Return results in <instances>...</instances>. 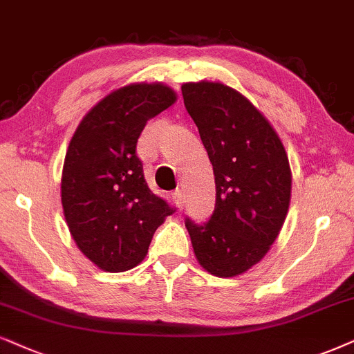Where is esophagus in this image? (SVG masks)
I'll return each instance as SVG.
<instances>
[{"instance_id":"1","label":"esophagus","mask_w":354,"mask_h":354,"mask_svg":"<svg viewBox=\"0 0 354 354\" xmlns=\"http://www.w3.org/2000/svg\"><path fill=\"white\" fill-rule=\"evenodd\" d=\"M173 201L174 204L178 205V207H183V204H185V194H183V191H174L173 192Z\"/></svg>"}]
</instances>
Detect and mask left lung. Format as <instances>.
<instances>
[{"instance_id": "left-lung-1", "label": "left lung", "mask_w": 354, "mask_h": 354, "mask_svg": "<svg viewBox=\"0 0 354 354\" xmlns=\"http://www.w3.org/2000/svg\"><path fill=\"white\" fill-rule=\"evenodd\" d=\"M216 180L209 222L186 218L192 250L210 274H243L266 257L290 203L289 158L265 115L236 89L218 82L181 86Z\"/></svg>"}]
</instances>
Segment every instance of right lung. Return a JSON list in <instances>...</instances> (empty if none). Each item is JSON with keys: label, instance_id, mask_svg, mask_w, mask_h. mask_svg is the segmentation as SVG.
Segmentation results:
<instances>
[{"label": "right lung", "instance_id": "add662e5", "mask_svg": "<svg viewBox=\"0 0 354 354\" xmlns=\"http://www.w3.org/2000/svg\"><path fill=\"white\" fill-rule=\"evenodd\" d=\"M165 83H131L93 106L71 137L62 171V207L75 243L102 271L144 261L155 230L174 210L147 186L137 140L176 102Z\"/></svg>", "mask_w": 354, "mask_h": 354}]
</instances>
